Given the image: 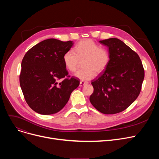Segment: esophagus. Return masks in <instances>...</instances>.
I'll list each match as a JSON object with an SVG mask.
<instances>
[{"instance_id": "obj_1", "label": "esophagus", "mask_w": 159, "mask_h": 159, "mask_svg": "<svg viewBox=\"0 0 159 159\" xmlns=\"http://www.w3.org/2000/svg\"><path fill=\"white\" fill-rule=\"evenodd\" d=\"M88 83L86 82H84V81H80V86H84V85H86V84H87Z\"/></svg>"}]
</instances>
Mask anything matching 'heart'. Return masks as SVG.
Masks as SVG:
<instances>
[{"mask_svg": "<svg viewBox=\"0 0 159 159\" xmlns=\"http://www.w3.org/2000/svg\"><path fill=\"white\" fill-rule=\"evenodd\" d=\"M62 58L66 68L71 72L76 71L82 61L83 68L75 76L82 81H88L95 77L96 73L101 74L106 70L110 62V55L107 49L100 48L93 40L85 39L75 46L74 52H66Z\"/></svg>", "mask_w": 159, "mask_h": 159, "instance_id": "b5f03b06", "label": "heart"}]
</instances>
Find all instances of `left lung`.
I'll use <instances>...</instances> for the list:
<instances>
[{
	"instance_id": "1",
	"label": "left lung",
	"mask_w": 159,
	"mask_h": 159,
	"mask_svg": "<svg viewBox=\"0 0 159 159\" xmlns=\"http://www.w3.org/2000/svg\"><path fill=\"white\" fill-rule=\"evenodd\" d=\"M99 43L107 46L110 62L106 70L94 79L89 101L104 114H115L128 107L140 94L144 70L138 54L122 40L110 38Z\"/></svg>"
}]
</instances>
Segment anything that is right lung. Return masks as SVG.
Instances as JSON below:
<instances>
[{
	"instance_id": "obj_1",
	"label": "right lung",
	"mask_w": 159,
	"mask_h": 159,
	"mask_svg": "<svg viewBox=\"0 0 159 159\" xmlns=\"http://www.w3.org/2000/svg\"><path fill=\"white\" fill-rule=\"evenodd\" d=\"M73 45V41L49 39L25 54L21 63L20 85L25 100L33 111L41 115L58 112L79 86V79L69 78L62 58Z\"/></svg>"
}]
</instances>
